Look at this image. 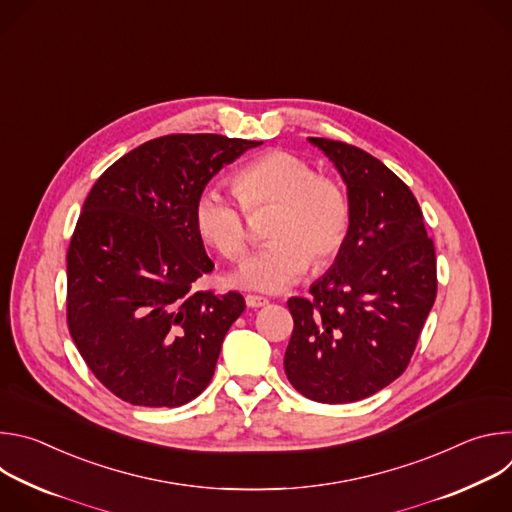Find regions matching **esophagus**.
<instances>
[{"label":"esophagus","instance_id":"1","mask_svg":"<svg viewBox=\"0 0 512 512\" xmlns=\"http://www.w3.org/2000/svg\"><path fill=\"white\" fill-rule=\"evenodd\" d=\"M245 302H247L249 308H263V306L269 304L267 298H263V296H251V294L245 296Z\"/></svg>","mask_w":512,"mask_h":512}]
</instances>
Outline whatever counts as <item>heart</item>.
I'll return each mask as SVG.
<instances>
[{
	"label": "heart",
	"instance_id": "1",
	"mask_svg": "<svg viewBox=\"0 0 512 512\" xmlns=\"http://www.w3.org/2000/svg\"><path fill=\"white\" fill-rule=\"evenodd\" d=\"M245 210L275 204L267 237L271 243L251 253L231 281L243 289L281 291L294 285L312 265L324 267L342 249L350 227V204L342 186L300 156L267 152L233 176ZM243 208L216 186L200 190L194 202V227L204 243L225 259L245 253L249 235Z\"/></svg>",
	"mask_w": 512,
	"mask_h": 512
}]
</instances>
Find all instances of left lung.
Here are the masks:
<instances>
[{
	"mask_svg": "<svg viewBox=\"0 0 512 512\" xmlns=\"http://www.w3.org/2000/svg\"><path fill=\"white\" fill-rule=\"evenodd\" d=\"M340 172L350 227L332 267L289 298L283 367L298 393L352 403L393 383L411 360L435 302V249L409 186L354 145L308 137Z\"/></svg>",
	"mask_w": 512,
	"mask_h": 512,
	"instance_id": "obj_1",
	"label": "left lung"
}]
</instances>
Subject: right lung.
<instances>
[{
	"label": "right lung",
	"mask_w": 512,
	"mask_h": 512,
	"mask_svg": "<svg viewBox=\"0 0 512 512\" xmlns=\"http://www.w3.org/2000/svg\"><path fill=\"white\" fill-rule=\"evenodd\" d=\"M261 143L164 135L119 158L91 188L66 253V322L87 367L119 399L180 407L210 383L245 300L192 291L214 269L194 202Z\"/></svg>",
	"instance_id": "right-lung-1"
}]
</instances>
